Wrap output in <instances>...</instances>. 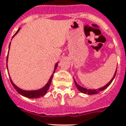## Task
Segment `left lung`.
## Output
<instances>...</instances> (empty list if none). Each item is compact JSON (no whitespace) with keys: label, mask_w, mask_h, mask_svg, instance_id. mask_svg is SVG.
<instances>
[{"label":"left lung","mask_w":126,"mask_h":126,"mask_svg":"<svg viewBox=\"0 0 126 126\" xmlns=\"http://www.w3.org/2000/svg\"><path fill=\"white\" fill-rule=\"evenodd\" d=\"M117 69V68H116V71H115V74H114V75H113V78H112V79L109 81V83H108L107 84H106V85H105L104 86L100 88L93 89V90H92V89L85 88L82 87V86H81L80 85H79V84L76 83V80L74 79V83H75V84H76V86L77 87V88L78 89V90L79 91V92H81V93H84V94H96V93H99L100 92H102V91H103V90H105V89H106L107 88L108 86H109L111 84V83H112V81H113V79H114V78H115V75H116Z\"/></svg>","instance_id":"obj_1"}]
</instances>
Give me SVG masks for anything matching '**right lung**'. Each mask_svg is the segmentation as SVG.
Here are the masks:
<instances>
[{
  "mask_svg": "<svg viewBox=\"0 0 126 126\" xmlns=\"http://www.w3.org/2000/svg\"><path fill=\"white\" fill-rule=\"evenodd\" d=\"M20 28H19L18 29V30H17V32H16V33L14 34V36H13V38L14 37V36H15L16 34H17V33H18L19 31L20 30ZM10 46H11V43H10L9 46V50ZM8 55H9V52H8V54H7V60H8ZM57 65H58V62L57 63H56V64H55V67H54V71H53V74L51 75L49 80H48V83H47V84H45V85L44 86L43 88H40V89H39V90H30V91H28V90H22V89L18 88L17 86L15 85V84H14V83L13 82V81H12V79H11V78H10V80H11V83H12V84H13V87L14 88V89H15V90H16V91H17V92H18L20 94H21L22 96L29 98H38L42 97V96H44V95H45V94L47 93V92L48 90V88H49V87H50V86L51 81H52V78H53V73L55 72V70H56ZM7 71H8V69H7Z\"/></svg>",
  "mask_w": 126,
  "mask_h": 126,
  "instance_id": "right-lung-1",
  "label": "right lung"
}]
</instances>
